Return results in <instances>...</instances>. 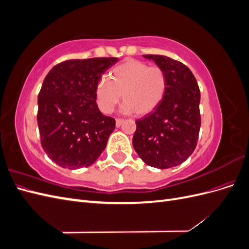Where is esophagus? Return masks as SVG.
Returning a JSON list of instances; mask_svg holds the SVG:
<instances>
[{"mask_svg": "<svg viewBox=\"0 0 249 249\" xmlns=\"http://www.w3.org/2000/svg\"><path fill=\"white\" fill-rule=\"evenodd\" d=\"M123 123H124V119L116 118V126H117V127H119L120 125H122V124H123Z\"/></svg>", "mask_w": 249, "mask_h": 249, "instance_id": "34e87169", "label": "esophagus"}]
</instances>
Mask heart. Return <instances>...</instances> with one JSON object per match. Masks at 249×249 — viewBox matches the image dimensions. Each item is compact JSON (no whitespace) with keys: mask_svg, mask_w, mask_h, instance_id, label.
I'll return each mask as SVG.
<instances>
[{"mask_svg":"<svg viewBox=\"0 0 249 249\" xmlns=\"http://www.w3.org/2000/svg\"><path fill=\"white\" fill-rule=\"evenodd\" d=\"M102 79L95 88L99 109L108 114L123 94V110L142 116L153 112L163 101L167 90V76L162 67L149 66L136 59H126Z\"/></svg>","mask_w":249,"mask_h":249,"instance_id":"heart-1","label":"heart"}]
</instances>
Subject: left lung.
<instances>
[{
  "mask_svg": "<svg viewBox=\"0 0 249 249\" xmlns=\"http://www.w3.org/2000/svg\"><path fill=\"white\" fill-rule=\"evenodd\" d=\"M144 57L162 67L168 85L159 106L136 120L133 146L149 166L175 167L186 161L197 144L201 124L199 87L182 62L161 55Z\"/></svg>",
  "mask_w": 249,
  "mask_h": 249,
  "instance_id": "8db88e82",
  "label": "left lung"
}]
</instances>
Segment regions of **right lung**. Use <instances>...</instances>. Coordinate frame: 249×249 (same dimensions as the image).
<instances>
[{
  "instance_id": "add662e5",
  "label": "right lung",
  "mask_w": 249,
  "mask_h": 249,
  "mask_svg": "<svg viewBox=\"0 0 249 249\" xmlns=\"http://www.w3.org/2000/svg\"><path fill=\"white\" fill-rule=\"evenodd\" d=\"M117 61L114 57L66 60L43 80L37 111L40 142L62 168L88 167L106 147L115 119L99 110L95 88Z\"/></svg>"
}]
</instances>
